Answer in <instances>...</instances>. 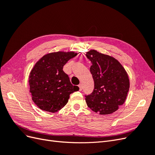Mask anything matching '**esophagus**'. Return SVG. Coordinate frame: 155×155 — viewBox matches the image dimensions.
<instances>
[{
	"instance_id": "1",
	"label": "esophagus",
	"mask_w": 155,
	"mask_h": 155,
	"mask_svg": "<svg viewBox=\"0 0 155 155\" xmlns=\"http://www.w3.org/2000/svg\"><path fill=\"white\" fill-rule=\"evenodd\" d=\"M78 87H79V91H82V89H83V85H81V84H79V85H78Z\"/></svg>"
}]
</instances>
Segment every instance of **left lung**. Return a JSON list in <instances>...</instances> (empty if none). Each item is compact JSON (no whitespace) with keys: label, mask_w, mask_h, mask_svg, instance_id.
I'll use <instances>...</instances> for the list:
<instances>
[{"label":"left lung","mask_w":155,"mask_h":155,"mask_svg":"<svg viewBox=\"0 0 155 155\" xmlns=\"http://www.w3.org/2000/svg\"><path fill=\"white\" fill-rule=\"evenodd\" d=\"M86 56L92 63L90 71L94 81L93 92L85 96L87 104L96 113L111 114L125 101L130 85L128 75L118 61L110 55L91 50Z\"/></svg>","instance_id":"1"}]
</instances>
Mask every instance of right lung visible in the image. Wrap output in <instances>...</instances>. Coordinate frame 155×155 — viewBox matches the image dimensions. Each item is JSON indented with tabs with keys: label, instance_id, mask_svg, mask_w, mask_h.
Segmentation results:
<instances>
[{
	"label": "right lung",
	"instance_id": "obj_1",
	"mask_svg": "<svg viewBox=\"0 0 155 155\" xmlns=\"http://www.w3.org/2000/svg\"><path fill=\"white\" fill-rule=\"evenodd\" d=\"M74 51H58L45 55L34 65L29 76L32 100L41 110L55 112L66 105L70 94L79 91L70 83L63 66L76 56Z\"/></svg>",
	"mask_w": 155,
	"mask_h": 155
}]
</instances>
